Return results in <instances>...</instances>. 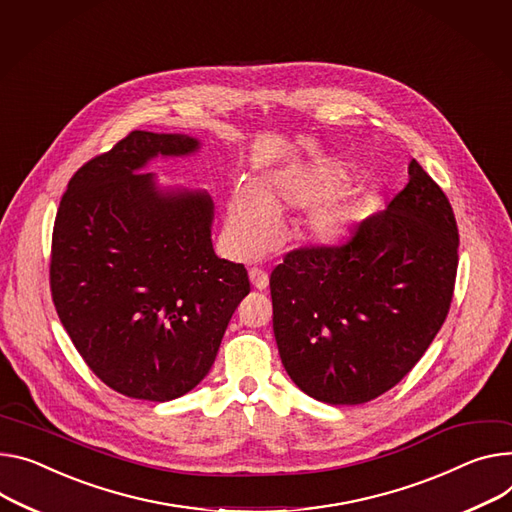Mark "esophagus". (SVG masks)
Segmentation results:
<instances>
[{
	"instance_id": "obj_1",
	"label": "esophagus",
	"mask_w": 512,
	"mask_h": 512,
	"mask_svg": "<svg viewBox=\"0 0 512 512\" xmlns=\"http://www.w3.org/2000/svg\"><path fill=\"white\" fill-rule=\"evenodd\" d=\"M250 281H252V285L256 287V289H266L268 287V272L266 270H262V268H258V266H254V268H250Z\"/></svg>"
}]
</instances>
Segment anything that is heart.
Segmentation results:
<instances>
[{"label":"heart","instance_id":"obj_1","mask_svg":"<svg viewBox=\"0 0 512 512\" xmlns=\"http://www.w3.org/2000/svg\"><path fill=\"white\" fill-rule=\"evenodd\" d=\"M346 172L334 164L309 162L274 176L260 192L250 186L235 190L227 213L231 244L240 254L262 252L272 238L274 215L289 209H318L311 213L307 229L318 244H334L346 231L350 207L342 196H332Z\"/></svg>","mask_w":512,"mask_h":512}]
</instances>
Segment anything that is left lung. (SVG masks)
Here are the masks:
<instances>
[{
    "label": "left lung",
    "instance_id": "left-lung-1",
    "mask_svg": "<svg viewBox=\"0 0 512 512\" xmlns=\"http://www.w3.org/2000/svg\"><path fill=\"white\" fill-rule=\"evenodd\" d=\"M387 209L338 246L291 250L270 274L281 361L307 396L357 406L400 383L441 330L457 277L447 194L412 160Z\"/></svg>",
    "mask_w": 512,
    "mask_h": 512
}]
</instances>
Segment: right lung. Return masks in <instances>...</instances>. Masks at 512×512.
Listing matches in <instances>:
<instances>
[{
    "mask_svg": "<svg viewBox=\"0 0 512 512\" xmlns=\"http://www.w3.org/2000/svg\"><path fill=\"white\" fill-rule=\"evenodd\" d=\"M186 135L131 131L77 170L55 217L49 283L57 316L92 373L127 398L168 402L209 373L244 264L211 244L205 192H162L139 170L188 155Z\"/></svg>",
    "mask_w": 512,
    "mask_h": 512,
    "instance_id": "right-lung-1",
    "label": "right lung"
}]
</instances>
